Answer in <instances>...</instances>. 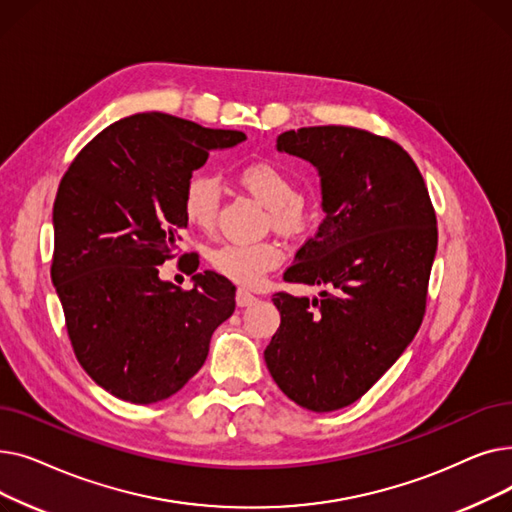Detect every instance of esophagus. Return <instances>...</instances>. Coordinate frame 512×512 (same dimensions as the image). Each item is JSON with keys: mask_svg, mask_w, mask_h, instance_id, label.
I'll use <instances>...</instances> for the list:
<instances>
[{"mask_svg": "<svg viewBox=\"0 0 512 512\" xmlns=\"http://www.w3.org/2000/svg\"><path fill=\"white\" fill-rule=\"evenodd\" d=\"M255 301H257V297H255V294H251L249 290H245V288H238L236 290V305L238 307H249Z\"/></svg>", "mask_w": 512, "mask_h": 512, "instance_id": "34e87169", "label": "esophagus"}]
</instances>
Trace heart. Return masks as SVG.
<instances>
[{
	"label": "heart",
	"instance_id": "b5f03b06",
	"mask_svg": "<svg viewBox=\"0 0 512 512\" xmlns=\"http://www.w3.org/2000/svg\"><path fill=\"white\" fill-rule=\"evenodd\" d=\"M236 178L245 191L270 209V222L276 230L292 234L309 224L311 211L299 195V184L282 166L274 161H253V164L242 166ZM220 201V184L213 176L195 172L186 178L180 207L188 226L209 232L218 222ZM280 261L282 249L272 240L226 242L209 253L213 270L242 286L259 284Z\"/></svg>",
	"mask_w": 512,
	"mask_h": 512
}]
</instances>
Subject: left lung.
I'll list each match as a JSON object with an SVG mask.
<instances>
[{"label":"left lung","instance_id":"left-lung-1","mask_svg":"<svg viewBox=\"0 0 512 512\" xmlns=\"http://www.w3.org/2000/svg\"><path fill=\"white\" fill-rule=\"evenodd\" d=\"M278 149L319 170L326 218L297 251L286 282L321 297L276 292L280 328L265 363L280 390L315 413L361 398L415 338L438 249L436 211L411 155L353 126L286 130Z\"/></svg>","mask_w":512,"mask_h":512}]
</instances>
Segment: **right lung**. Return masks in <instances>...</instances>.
Listing matches in <instances>:
<instances>
[{
	"label": "right lung",
	"mask_w": 512,
	"mask_h": 512,
	"mask_svg": "<svg viewBox=\"0 0 512 512\" xmlns=\"http://www.w3.org/2000/svg\"><path fill=\"white\" fill-rule=\"evenodd\" d=\"M245 139L170 114H134L101 130L62 176L51 282L78 363L110 394L137 405L176 394L234 313L236 288L224 276L197 274L182 290L161 282L157 265L182 240L186 178L209 151Z\"/></svg>",
	"instance_id": "add662e5"
}]
</instances>
